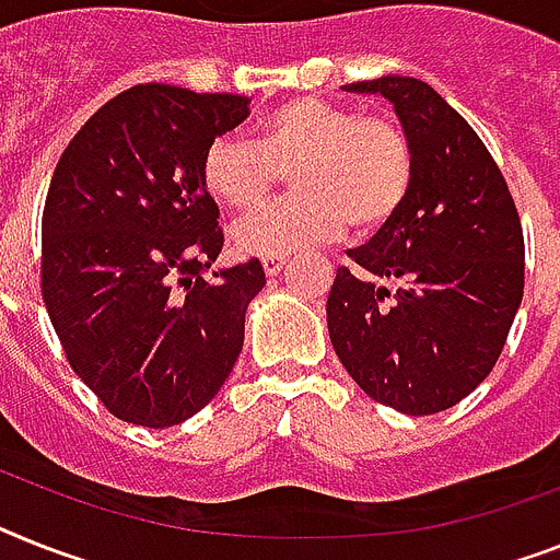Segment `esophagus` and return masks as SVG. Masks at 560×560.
Listing matches in <instances>:
<instances>
[{"label":"esophagus","mask_w":560,"mask_h":560,"mask_svg":"<svg viewBox=\"0 0 560 560\" xmlns=\"http://www.w3.org/2000/svg\"><path fill=\"white\" fill-rule=\"evenodd\" d=\"M283 266H285V257H262V271H266L269 277L280 275Z\"/></svg>","instance_id":"esophagus-1"}]
</instances>
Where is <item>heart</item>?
<instances>
[{"mask_svg": "<svg viewBox=\"0 0 560 560\" xmlns=\"http://www.w3.org/2000/svg\"><path fill=\"white\" fill-rule=\"evenodd\" d=\"M294 197L243 217L231 243L252 257H289L349 225L372 234L389 223L412 179L404 128L383 114H358L320 96L277 105L257 140L220 133L202 154V183L234 211L260 206L277 171H289Z\"/></svg>", "mask_w": 560, "mask_h": 560, "instance_id": "1", "label": "heart"}]
</instances>
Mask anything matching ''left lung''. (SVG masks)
<instances>
[{
	"label": "left lung",
	"instance_id": "1",
	"mask_svg": "<svg viewBox=\"0 0 560 560\" xmlns=\"http://www.w3.org/2000/svg\"><path fill=\"white\" fill-rule=\"evenodd\" d=\"M392 103L412 179L389 223L337 269L326 323L360 389L404 415L472 395L498 363L524 298V231L472 125L415 77L343 85Z\"/></svg>",
	"mask_w": 560,
	"mask_h": 560
}]
</instances>
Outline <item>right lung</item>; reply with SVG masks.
Segmentation results:
<instances>
[{
    "label": "right lung",
    "instance_id": "add662e5",
    "mask_svg": "<svg viewBox=\"0 0 560 560\" xmlns=\"http://www.w3.org/2000/svg\"><path fill=\"white\" fill-rule=\"evenodd\" d=\"M248 96L128 88L59 156L42 214V298L68 363L125 423L177 427L243 352L260 260L211 269L220 208L202 154Z\"/></svg>",
    "mask_w": 560,
    "mask_h": 560
}]
</instances>
